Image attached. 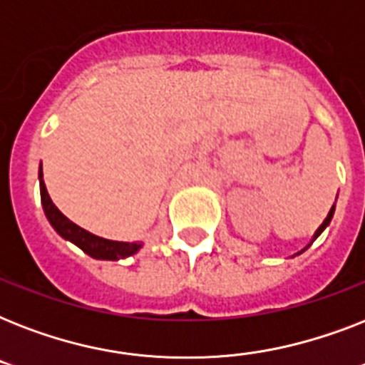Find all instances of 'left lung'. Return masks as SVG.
Segmentation results:
<instances>
[{"label":"left lung","mask_w":365,"mask_h":365,"mask_svg":"<svg viewBox=\"0 0 365 365\" xmlns=\"http://www.w3.org/2000/svg\"><path fill=\"white\" fill-rule=\"evenodd\" d=\"M334 212H335V205H334V206H331V210H329L328 217H326V220H324V222H322V225H320V227H318V229H317V233H314V237H312L311 244H312V242H314V240H317V239H318V237H320V233H322L324 229L328 227V225H329V222H331V217H334ZM311 244H309V246H311ZM309 246H305V248L301 250V252H305V250H307V248H309ZM301 252H299V254H301Z\"/></svg>","instance_id":"obj_1"}]
</instances>
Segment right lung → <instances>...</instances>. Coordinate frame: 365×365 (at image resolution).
Returning a JSON list of instances; mask_svg holds the SVG:
<instances>
[{
    "label": "right lung",
    "instance_id": "right-lung-1",
    "mask_svg": "<svg viewBox=\"0 0 365 365\" xmlns=\"http://www.w3.org/2000/svg\"><path fill=\"white\" fill-rule=\"evenodd\" d=\"M39 189H41L43 210H45V216H47V220L54 227V231H56L62 239L70 240V242H73L76 246H79L85 254H88L91 257H94V259H125V257L136 254L138 250L142 248V242H119V240L102 239V237H96V235L88 233V231H85L83 227H79V225H76L73 222H70V220L53 205V200L48 197L45 182H43L41 166H39Z\"/></svg>",
    "mask_w": 365,
    "mask_h": 365
}]
</instances>
